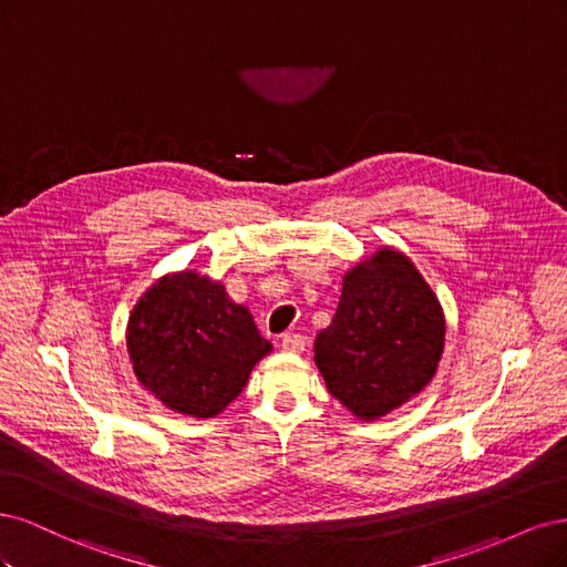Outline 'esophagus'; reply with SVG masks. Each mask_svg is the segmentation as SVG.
<instances>
[{
    "label": "esophagus",
    "instance_id": "1",
    "mask_svg": "<svg viewBox=\"0 0 567 567\" xmlns=\"http://www.w3.org/2000/svg\"><path fill=\"white\" fill-rule=\"evenodd\" d=\"M279 346H281V350H284V352L298 354V352H302V350H305V346H307V338H305V336H300V333H284Z\"/></svg>",
    "mask_w": 567,
    "mask_h": 567
}]
</instances>
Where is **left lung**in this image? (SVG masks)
Returning a JSON list of instances; mask_svg holds the SVG:
<instances>
[{
	"mask_svg": "<svg viewBox=\"0 0 567 567\" xmlns=\"http://www.w3.org/2000/svg\"><path fill=\"white\" fill-rule=\"evenodd\" d=\"M444 331L433 288L404 252L383 246L342 279L336 317L315 340V362L342 406L375 421L431 383Z\"/></svg>",
	"mask_w": 567,
	"mask_h": 567,
	"instance_id": "1",
	"label": "left lung"
}]
</instances>
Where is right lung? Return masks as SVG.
<instances>
[{"instance_id":"add662e5","label":"right lung","mask_w":567,"mask_h":567,"mask_svg":"<svg viewBox=\"0 0 567 567\" xmlns=\"http://www.w3.org/2000/svg\"><path fill=\"white\" fill-rule=\"evenodd\" d=\"M127 352L140 381L167 409L213 419L244 392L271 342L244 305L208 274H165L136 300Z\"/></svg>"}]
</instances>
